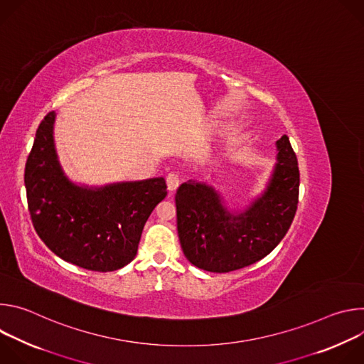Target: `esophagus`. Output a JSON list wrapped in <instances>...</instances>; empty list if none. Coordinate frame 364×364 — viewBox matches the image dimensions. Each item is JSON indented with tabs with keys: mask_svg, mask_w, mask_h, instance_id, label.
<instances>
[{
	"mask_svg": "<svg viewBox=\"0 0 364 364\" xmlns=\"http://www.w3.org/2000/svg\"><path fill=\"white\" fill-rule=\"evenodd\" d=\"M166 181H167V188H168V191H171V193L176 191V190L178 188V186H180V177H178L177 173H170V174H167Z\"/></svg>",
	"mask_w": 364,
	"mask_h": 364,
	"instance_id": "obj_1",
	"label": "esophagus"
}]
</instances>
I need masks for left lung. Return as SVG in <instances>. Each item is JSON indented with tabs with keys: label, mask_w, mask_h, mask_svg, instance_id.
<instances>
[{
	"label": "left lung",
	"mask_w": 364,
	"mask_h": 364,
	"mask_svg": "<svg viewBox=\"0 0 364 364\" xmlns=\"http://www.w3.org/2000/svg\"><path fill=\"white\" fill-rule=\"evenodd\" d=\"M278 163L264 196L233 215L209 186L188 181L176 194L177 230L188 261L209 272H230L269 255L284 239L298 205L299 170L289 138L277 141Z\"/></svg>",
	"instance_id": "left-lung-1"
}]
</instances>
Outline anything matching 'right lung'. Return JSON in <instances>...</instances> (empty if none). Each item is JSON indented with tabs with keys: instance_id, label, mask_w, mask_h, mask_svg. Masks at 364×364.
Returning <instances> with one entry per match:
<instances>
[{
	"instance_id": "add662e5",
	"label": "right lung",
	"mask_w": 364,
	"mask_h": 364,
	"mask_svg": "<svg viewBox=\"0 0 364 364\" xmlns=\"http://www.w3.org/2000/svg\"><path fill=\"white\" fill-rule=\"evenodd\" d=\"M56 114L40 122L24 170L33 226L63 261L97 272L117 271L136 255L149 215L167 196L164 178L86 188L63 174L53 141Z\"/></svg>"
}]
</instances>
